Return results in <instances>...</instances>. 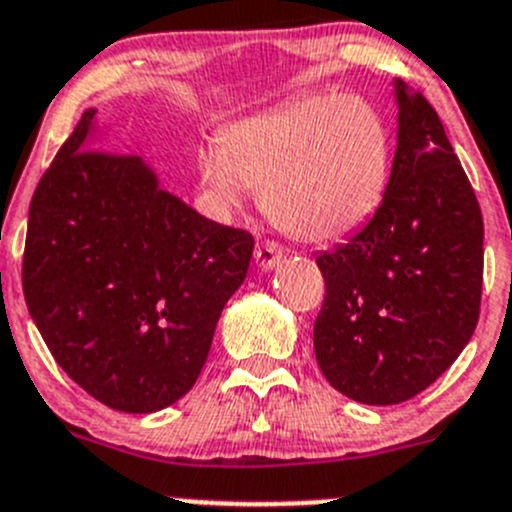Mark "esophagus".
<instances>
[{"instance_id": "obj_1", "label": "esophagus", "mask_w": 512, "mask_h": 512, "mask_svg": "<svg viewBox=\"0 0 512 512\" xmlns=\"http://www.w3.org/2000/svg\"><path fill=\"white\" fill-rule=\"evenodd\" d=\"M280 260H282V250H280V245H277V242H260V245H257V250H255V262H257V267H260V270H265V272H270V270H275L277 265H280Z\"/></svg>"}]
</instances>
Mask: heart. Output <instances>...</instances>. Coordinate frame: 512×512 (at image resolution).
I'll return each instance as SVG.
<instances>
[{"label": "heart", "instance_id": "heart-1", "mask_svg": "<svg viewBox=\"0 0 512 512\" xmlns=\"http://www.w3.org/2000/svg\"><path fill=\"white\" fill-rule=\"evenodd\" d=\"M197 170L220 212L237 210L252 187L277 227L305 242H335L380 210L393 140L370 99L307 94L232 124L225 142L200 147Z\"/></svg>", "mask_w": 512, "mask_h": 512}]
</instances>
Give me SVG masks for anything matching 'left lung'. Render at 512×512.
I'll return each instance as SVG.
<instances>
[{
	"mask_svg": "<svg viewBox=\"0 0 512 512\" xmlns=\"http://www.w3.org/2000/svg\"><path fill=\"white\" fill-rule=\"evenodd\" d=\"M393 94L385 200L360 232L317 255V365L362 405H398L433 385L473 337L483 287V215L443 122L400 79Z\"/></svg>",
	"mask_w": 512,
	"mask_h": 512,
	"instance_id": "left-lung-1",
	"label": "left lung"
}]
</instances>
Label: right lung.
<instances>
[{
	"label": "right lung",
	"mask_w": 512,
	"mask_h": 512,
	"mask_svg": "<svg viewBox=\"0 0 512 512\" xmlns=\"http://www.w3.org/2000/svg\"><path fill=\"white\" fill-rule=\"evenodd\" d=\"M104 130L84 109L34 190L24 300L79 388L147 415L192 390L255 240L162 190L142 157L104 152Z\"/></svg>",
	"instance_id": "right-lung-1"
}]
</instances>
